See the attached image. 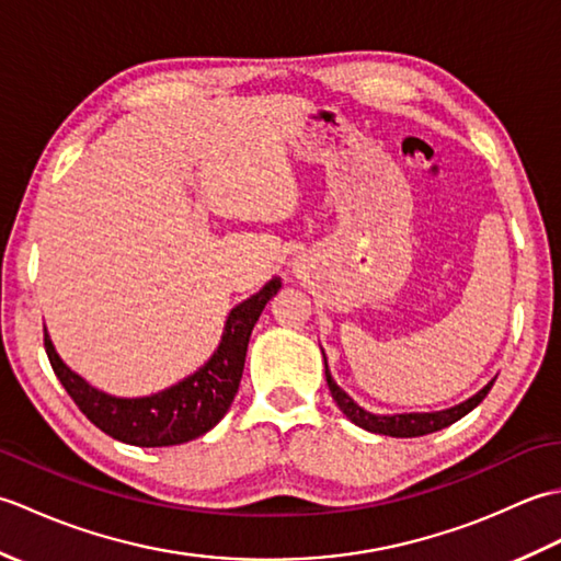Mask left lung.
Returning a JSON list of instances; mask_svg holds the SVG:
<instances>
[{
  "instance_id": "1",
  "label": "left lung",
  "mask_w": 561,
  "mask_h": 561,
  "mask_svg": "<svg viewBox=\"0 0 561 561\" xmlns=\"http://www.w3.org/2000/svg\"><path fill=\"white\" fill-rule=\"evenodd\" d=\"M323 359H325V354H323ZM325 378H328V388L332 392V400H335L337 408L344 414H347L350 422L366 428V432L383 434V436H396V438H414V436H426V434L440 432V428H446L453 422L462 420L465 414L478 408V404L486 398V392H490L492 386H494V380H490V383H486L480 392H474L472 398L456 404V408H450V410H440V412H410V414H371V412H366L364 408H359V404H356L347 396V392H344L335 383V378H332L330 371H328V362H325Z\"/></svg>"
}]
</instances>
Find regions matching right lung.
Masks as SVG:
<instances>
[{
    "mask_svg": "<svg viewBox=\"0 0 561 561\" xmlns=\"http://www.w3.org/2000/svg\"><path fill=\"white\" fill-rule=\"evenodd\" d=\"M282 279L272 277L257 294L238 304L226 318L217 352L181 383L147 398H115L87 383L59 359L50 335L45 332V352L59 383L77 408L101 432L139 448H161L187 444L221 422L229 412L243 376L248 340L262 308L279 291Z\"/></svg>",
    "mask_w": 561,
    "mask_h": 561,
    "instance_id": "right-lung-1",
    "label": "right lung"
}]
</instances>
